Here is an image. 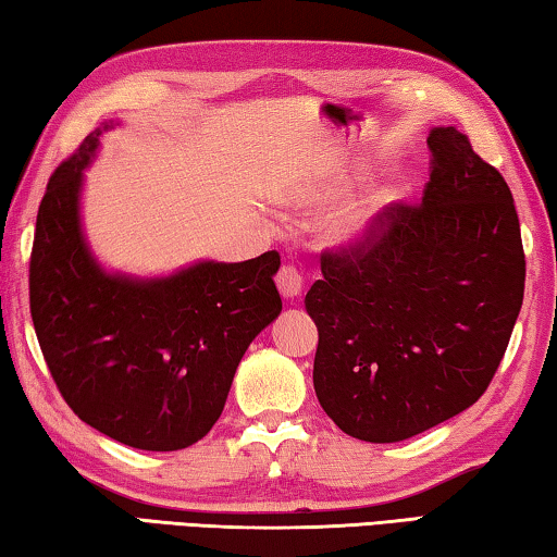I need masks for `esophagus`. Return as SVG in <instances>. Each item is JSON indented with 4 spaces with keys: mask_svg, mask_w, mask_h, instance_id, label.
Segmentation results:
<instances>
[{
    "mask_svg": "<svg viewBox=\"0 0 557 557\" xmlns=\"http://www.w3.org/2000/svg\"><path fill=\"white\" fill-rule=\"evenodd\" d=\"M277 289L282 297L297 299L305 289V280H301V272L292 265H282L277 272Z\"/></svg>",
    "mask_w": 557,
    "mask_h": 557,
    "instance_id": "obj_1",
    "label": "esophagus"
}]
</instances>
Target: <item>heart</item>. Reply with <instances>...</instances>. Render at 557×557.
I'll return each mask as SVG.
<instances>
[{
  "label": "heart",
  "mask_w": 557,
  "mask_h": 557,
  "mask_svg": "<svg viewBox=\"0 0 557 557\" xmlns=\"http://www.w3.org/2000/svg\"><path fill=\"white\" fill-rule=\"evenodd\" d=\"M346 176L334 178V182L329 184H312L301 188L297 194H287L285 206L295 211H317L322 209V206L332 203L336 196H342L346 191ZM391 188H373V191L348 206L346 211L338 213L336 219L326 225V245H332V248L338 250H354L361 248V245H369L373 240V235L379 233L383 213L391 209Z\"/></svg>",
  "instance_id": "obj_1"
}]
</instances>
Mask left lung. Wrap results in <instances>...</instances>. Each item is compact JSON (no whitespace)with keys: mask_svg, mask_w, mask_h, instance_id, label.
I'll return each instance as SVG.
<instances>
[{"mask_svg":"<svg viewBox=\"0 0 557 557\" xmlns=\"http://www.w3.org/2000/svg\"><path fill=\"white\" fill-rule=\"evenodd\" d=\"M422 203L393 206L369 245L324 256L307 292L314 391L346 435L400 442L474 405L523 305L511 188L455 127H432Z\"/></svg>","mask_w":557,"mask_h":557,"instance_id":"1","label":"left lung"}]
</instances>
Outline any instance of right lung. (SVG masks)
Instances as JSON below:
<instances>
[{"label": "right lung", "instance_id": "obj_1", "mask_svg": "<svg viewBox=\"0 0 557 557\" xmlns=\"http://www.w3.org/2000/svg\"><path fill=\"white\" fill-rule=\"evenodd\" d=\"M106 120L55 169L36 215L32 319L49 371L83 422L122 445L184 449L221 418L235 369L282 312L275 250L196 260L166 275L110 270L83 228V186Z\"/></svg>", "mask_w": 557, "mask_h": 557}]
</instances>
